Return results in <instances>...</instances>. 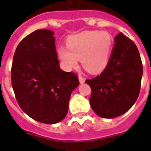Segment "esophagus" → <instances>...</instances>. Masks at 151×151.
I'll use <instances>...</instances> for the list:
<instances>
[{
    "label": "esophagus",
    "instance_id": "esophagus-1",
    "mask_svg": "<svg viewBox=\"0 0 151 151\" xmlns=\"http://www.w3.org/2000/svg\"><path fill=\"white\" fill-rule=\"evenodd\" d=\"M79 81H80L81 84H83V83H85V79L84 77H82V76H79Z\"/></svg>",
    "mask_w": 151,
    "mask_h": 151
}]
</instances>
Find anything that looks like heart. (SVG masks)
Segmentation results:
<instances>
[{"mask_svg":"<svg viewBox=\"0 0 151 151\" xmlns=\"http://www.w3.org/2000/svg\"><path fill=\"white\" fill-rule=\"evenodd\" d=\"M66 47L58 48L64 69L75 68L81 59L83 67L92 73H100L107 66L112 51V37L109 33L88 30L69 37Z\"/></svg>","mask_w":151,"mask_h":151,"instance_id":"1","label":"heart"}]
</instances>
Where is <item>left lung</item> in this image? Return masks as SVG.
I'll use <instances>...</instances> for the list:
<instances>
[{
	"instance_id": "8db88e82",
	"label": "left lung",
	"mask_w": 151,
	"mask_h": 151,
	"mask_svg": "<svg viewBox=\"0 0 151 151\" xmlns=\"http://www.w3.org/2000/svg\"><path fill=\"white\" fill-rule=\"evenodd\" d=\"M107 66L100 75L85 82L90 85V104L99 117L114 118L136 103L141 88L143 63L136 44L120 33Z\"/></svg>"
}]
</instances>
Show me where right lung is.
<instances>
[{"label":"right lung","instance_id":"obj_1","mask_svg":"<svg viewBox=\"0 0 151 151\" xmlns=\"http://www.w3.org/2000/svg\"><path fill=\"white\" fill-rule=\"evenodd\" d=\"M54 33L37 29L20 41L13 56L12 85L20 108L45 124L61 122L71 92L79 85L73 72L60 69Z\"/></svg>","mask_w":151,"mask_h":151}]
</instances>
